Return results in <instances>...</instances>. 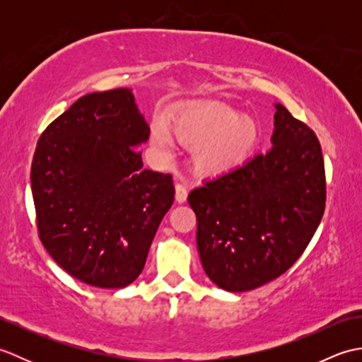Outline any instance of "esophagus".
<instances>
[{"mask_svg":"<svg viewBox=\"0 0 362 362\" xmlns=\"http://www.w3.org/2000/svg\"><path fill=\"white\" fill-rule=\"evenodd\" d=\"M187 197H188V188L185 183H177L175 185V201L179 204L187 202Z\"/></svg>","mask_w":362,"mask_h":362,"instance_id":"esophagus-1","label":"esophagus"}]
</instances>
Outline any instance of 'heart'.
I'll return each instance as SVG.
<instances>
[{"instance_id":"b5f03b06","label":"heart","mask_w":362,"mask_h":362,"mask_svg":"<svg viewBox=\"0 0 362 362\" xmlns=\"http://www.w3.org/2000/svg\"><path fill=\"white\" fill-rule=\"evenodd\" d=\"M173 130L182 144L194 148V165L204 173H221L241 163L259 136L255 118L238 115L222 103L191 107L175 118ZM152 136L161 151L171 149L173 138L163 122L152 126Z\"/></svg>"}]
</instances>
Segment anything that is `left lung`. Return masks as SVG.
Instances as JSON below:
<instances>
[{
    "instance_id": "1",
    "label": "left lung",
    "mask_w": 362,
    "mask_h": 362,
    "mask_svg": "<svg viewBox=\"0 0 362 362\" xmlns=\"http://www.w3.org/2000/svg\"><path fill=\"white\" fill-rule=\"evenodd\" d=\"M272 148L206 180L188 196L197 250L209 279L252 291L302 255L325 210L327 183L316 134L275 104Z\"/></svg>"
}]
</instances>
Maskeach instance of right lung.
I'll list each match as a JSON object with an SVG mask.
<instances>
[{"instance_id":"obj_1","label":"right lung","mask_w":362,"mask_h":362,"mask_svg":"<svg viewBox=\"0 0 362 362\" xmlns=\"http://www.w3.org/2000/svg\"><path fill=\"white\" fill-rule=\"evenodd\" d=\"M149 126L132 90L79 98L38 138L30 188L40 241L83 283L124 288L141 274L174 202L171 174L143 168Z\"/></svg>"}]
</instances>
